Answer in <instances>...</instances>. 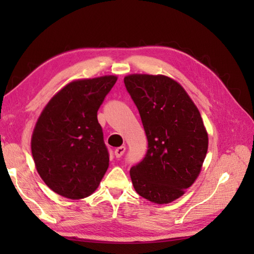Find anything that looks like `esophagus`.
<instances>
[{
  "label": "esophagus",
  "mask_w": 254,
  "mask_h": 254,
  "mask_svg": "<svg viewBox=\"0 0 254 254\" xmlns=\"http://www.w3.org/2000/svg\"><path fill=\"white\" fill-rule=\"evenodd\" d=\"M124 152H126V147H124V145H122V147H119V148L115 149L114 154H115V157H117V158H120Z\"/></svg>",
  "instance_id": "esophagus-1"
}]
</instances>
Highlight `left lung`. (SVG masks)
Here are the masks:
<instances>
[{"instance_id": "left-lung-1", "label": "left lung", "mask_w": 254, "mask_h": 254, "mask_svg": "<svg viewBox=\"0 0 254 254\" xmlns=\"http://www.w3.org/2000/svg\"><path fill=\"white\" fill-rule=\"evenodd\" d=\"M124 84L139 110L148 151L130 170L135 191L169 204L195 183L208 149V134L195 103L178 81L165 75L131 74Z\"/></svg>"}]
</instances>
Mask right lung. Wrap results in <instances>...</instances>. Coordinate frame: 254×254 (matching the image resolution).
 Here are the masks:
<instances>
[{
  "instance_id": "1",
  "label": "right lung",
  "mask_w": 254,
  "mask_h": 254,
  "mask_svg": "<svg viewBox=\"0 0 254 254\" xmlns=\"http://www.w3.org/2000/svg\"><path fill=\"white\" fill-rule=\"evenodd\" d=\"M118 76L75 79L58 91L38 118L31 152L51 190L69 199L91 196L109 168L97 111Z\"/></svg>"
}]
</instances>
